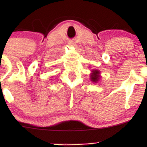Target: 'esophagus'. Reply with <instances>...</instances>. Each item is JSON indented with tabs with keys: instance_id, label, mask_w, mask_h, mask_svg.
<instances>
[{
	"instance_id": "34e87169",
	"label": "esophagus",
	"mask_w": 147,
	"mask_h": 147,
	"mask_svg": "<svg viewBox=\"0 0 147 147\" xmlns=\"http://www.w3.org/2000/svg\"><path fill=\"white\" fill-rule=\"evenodd\" d=\"M68 45H70V46H75V44H74V43H69Z\"/></svg>"
}]
</instances>
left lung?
<instances>
[{
    "mask_svg": "<svg viewBox=\"0 0 147 147\" xmlns=\"http://www.w3.org/2000/svg\"><path fill=\"white\" fill-rule=\"evenodd\" d=\"M90 81L93 83H97L99 82V79L101 78L100 71L99 70H91V73L90 74Z\"/></svg>",
    "mask_w": 147,
    "mask_h": 147,
    "instance_id": "1",
    "label": "left lung"
}]
</instances>
